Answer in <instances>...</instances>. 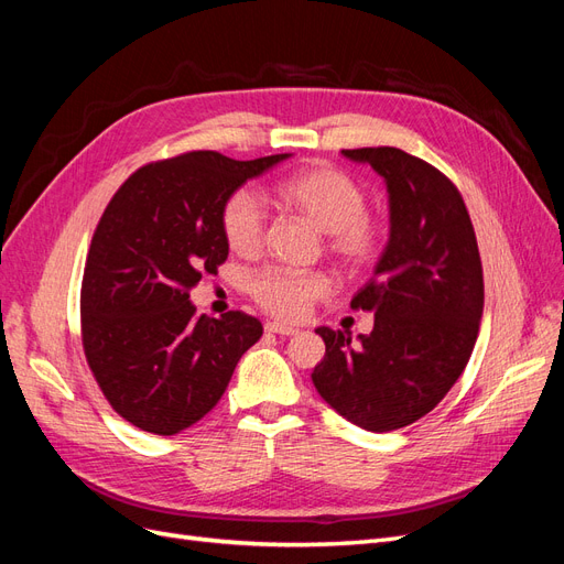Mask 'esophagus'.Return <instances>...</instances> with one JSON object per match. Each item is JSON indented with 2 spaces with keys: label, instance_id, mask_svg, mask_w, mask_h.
Returning a JSON list of instances; mask_svg holds the SVG:
<instances>
[{
  "label": "esophagus",
  "instance_id": "obj_1",
  "mask_svg": "<svg viewBox=\"0 0 564 564\" xmlns=\"http://www.w3.org/2000/svg\"><path fill=\"white\" fill-rule=\"evenodd\" d=\"M265 329L272 334H282V336H294L299 329L292 327V324H284V322H268Z\"/></svg>",
  "mask_w": 564,
  "mask_h": 564
}]
</instances>
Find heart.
I'll return each instance as SVG.
<instances>
[{"instance_id": "b5f03b06", "label": "heart", "mask_w": 564, "mask_h": 564, "mask_svg": "<svg viewBox=\"0 0 564 564\" xmlns=\"http://www.w3.org/2000/svg\"><path fill=\"white\" fill-rule=\"evenodd\" d=\"M278 197L308 218L317 230L327 232L329 249L344 263L362 268L377 259L381 228L365 214L367 193L350 174L327 164L303 169L278 185ZM220 228L232 251H259L265 235L259 197L247 187L232 193L220 212ZM249 292L268 313L299 319L311 311L315 299L329 292V280L322 272L265 268L249 280Z\"/></svg>"}]
</instances>
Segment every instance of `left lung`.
I'll return each mask as SVG.
<instances>
[{
  "label": "left lung",
  "mask_w": 564,
  "mask_h": 564,
  "mask_svg": "<svg viewBox=\"0 0 564 564\" xmlns=\"http://www.w3.org/2000/svg\"><path fill=\"white\" fill-rule=\"evenodd\" d=\"M369 164L388 191V242L373 278L350 301L373 329L317 327L313 371L322 400L350 423L388 433L419 421L466 369L485 308L482 263L464 197L435 166L400 148L340 150Z\"/></svg>",
  "instance_id": "obj_1"
}]
</instances>
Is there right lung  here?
I'll list each match as a JSON object with an SVG mask.
<instances>
[{"label": "right lung", "instance_id": "add662e5", "mask_svg": "<svg viewBox=\"0 0 564 564\" xmlns=\"http://www.w3.org/2000/svg\"><path fill=\"white\" fill-rule=\"evenodd\" d=\"M292 158L230 160L212 150L148 164L100 216L82 280V338L115 412L176 435L209 414L261 322L240 311L195 315L191 289L228 259L226 199Z\"/></svg>", "mask_w": 564, "mask_h": 564}]
</instances>
